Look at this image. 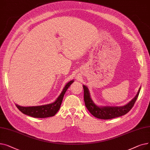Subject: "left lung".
Returning a JSON list of instances; mask_svg holds the SVG:
<instances>
[{
    "label": "left lung",
    "instance_id": "left-lung-1",
    "mask_svg": "<svg viewBox=\"0 0 150 150\" xmlns=\"http://www.w3.org/2000/svg\"><path fill=\"white\" fill-rule=\"evenodd\" d=\"M84 89V100L85 105L88 109V111L94 116L100 119L108 120L114 118L119 117L127 114L134 105L135 102L137 99L139 94L140 91V88L136 97L134 98L129 103L123 106H103L100 107L97 106L93 103L90 97V93L88 88L86 86L83 85Z\"/></svg>",
    "mask_w": 150,
    "mask_h": 150
}]
</instances>
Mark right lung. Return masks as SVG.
<instances>
[{
	"label": "right lung",
	"instance_id": "1",
	"mask_svg": "<svg viewBox=\"0 0 150 150\" xmlns=\"http://www.w3.org/2000/svg\"><path fill=\"white\" fill-rule=\"evenodd\" d=\"M73 82V80L70 81L65 86L59 96L53 103L38 106L25 107L21 106L18 105H16V106L23 114L35 118H46L54 116L60 108L63 97H64L67 89Z\"/></svg>",
	"mask_w": 150,
	"mask_h": 150
}]
</instances>
